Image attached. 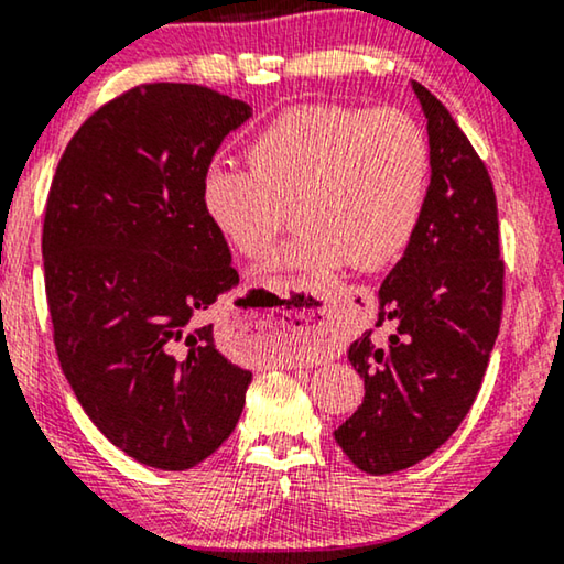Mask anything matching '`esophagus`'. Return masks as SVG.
Segmentation results:
<instances>
[{
	"label": "esophagus",
	"mask_w": 564,
	"mask_h": 564,
	"mask_svg": "<svg viewBox=\"0 0 564 564\" xmlns=\"http://www.w3.org/2000/svg\"><path fill=\"white\" fill-rule=\"evenodd\" d=\"M301 318H304L306 334L316 344H332L334 341L336 329H334V322H332V308L324 299H316V304L311 306L306 314H301Z\"/></svg>",
	"instance_id": "34e87169"
}]
</instances>
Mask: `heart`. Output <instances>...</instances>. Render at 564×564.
<instances>
[{
	"label": "heart",
	"instance_id": "obj_1",
	"mask_svg": "<svg viewBox=\"0 0 564 564\" xmlns=\"http://www.w3.org/2000/svg\"><path fill=\"white\" fill-rule=\"evenodd\" d=\"M246 156L250 170L207 166L202 213L232 250L258 258L293 209L301 232L273 260L285 285L347 263H390L423 215L431 151L423 129L394 108L293 106L248 141Z\"/></svg>",
	"mask_w": 564,
	"mask_h": 564
}]
</instances>
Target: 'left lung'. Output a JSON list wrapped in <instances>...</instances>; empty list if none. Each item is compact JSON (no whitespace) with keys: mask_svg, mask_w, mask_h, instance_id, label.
<instances>
[{"mask_svg":"<svg viewBox=\"0 0 564 564\" xmlns=\"http://www.w3.org/2000/svg\"><path fill=\"white\" fill-rule=\"evenodd\" d=\"M427 121L431 184L398 265L382 281L377 326L347 357L365 400L334 431L365 474L415 466L456 433L481 390L499 334L503 263L491 176L438 98L413 80Z\"/></svg>","mask_w":564,"mask_h":564,"instance_id":"left-lung-1","label":"left lung"}]
</instances>
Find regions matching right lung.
Listing matches in <instances>:
<instances>
[{"label":"right lung","mask_w":564,"mask_h":564,"mask_svg":"<svg viewBox=\"0 0 564 564\" xmlns=\"http://www.w3.org/2000/svg\"><path fill=\"white\" fill-rule=\"evenodd\" d=\"M250 116L189 83L131 88L80 126L50 187L57 359L98 431L151 468L213 456L253 380L217 347L213 304L240 279L199 205L202 174Z\"/></svg>","instance_id":"right-lung-1"}]
</instances>
